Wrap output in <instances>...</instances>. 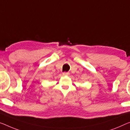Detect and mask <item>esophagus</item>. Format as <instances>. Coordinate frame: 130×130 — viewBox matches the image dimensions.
Masks as SVG:
<instances>
[{"instance_id":"obj_1","label":"esophagus","mask_w":130,"mask_h":130,"mask_svg":"<svg viewBox=\"0 0 130 130\" xmlns=\"http://www.w3.org/2000/svg\"><path fill=\"white\" fill-rule=\"evenodd\" d=\"M70 74V73L69 72H64L63 73V75H69Z\"/></svg>"}]
</instances>
